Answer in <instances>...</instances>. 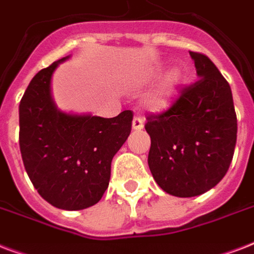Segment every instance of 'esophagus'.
Instances as JSON below:
<instances>
[{
  "label": "esophagus",
  "instance_id": "esophagus-1",
  "mask_svg": "<svg viewBox=\"0 0 254 254\" xmlns=\"http://www.w3.org/2000/svg\"><path fill=\"white\" fill-rule=\"evenodd\" d=\"M143 119L142 117H139V116H135L134 119H133V129L134 130H141L143 129Z\"/></svg>",
  "mask_w": 254,
  "mask_h": 254
}]
</instances>
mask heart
I'll use <instances>...</instances> for the list:
<instances>
[{
  "label": "heart",
  "mask_w": 254,
  "mask_h": 254,
  "mask_svg": "<svg viewBox=\"0 0 254 254\" xmlns=\"http://www.w3.org/2000/svg\"><path fill=\"white\" fill-rule=\"evenodd\" d=\"M181 80V73L179 71H171L165 79H163L159 85L155 88L154 91L150 92L147 97L145 99V105L149 111L159 113L169 109L171 105L173 97L175 95L177 87Z\"/></svg>",
  "instance_id": "1"
}]
</instances>
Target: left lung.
Listing matches in <instances>:
<instances>
[{"instance_id": "left-lung-1", "label": "left lung", "mask_w": 254, "mask_h": 254, "mask_svg": "<svg viewBox=\"0 0 254 254\" xmlns=\"http://www.w3.org/2000/svg\"><path fill=\"white\" fill-rule=\"evenodd\" d=\"M199 80L173 107L147 117L149 169L165 192L178 197L207 192L232 162L237 119L228 81L203 54L190 51Z\"/></svg>"}]
</instances>
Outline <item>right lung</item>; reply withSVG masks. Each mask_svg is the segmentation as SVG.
Here are the masks:
<instances>
[{"mask_svg":"<svg viewBox=\"0 0 254 254\" xmlns=\"http://www.w3.org/2000/svg\"><path fill=\"white\" fill-rule=\"evenodd\" d=\"M65 57L41 69L19 103V147L26 173L39 195L61 209L96 204L111 179V163L131 130L133 112L113 119L61 111L51 79Z\"/></svg>","mask_w":254,"mask_h":254,"instance_id":"right-lung-1","label":"right lung"}]
</instances>
